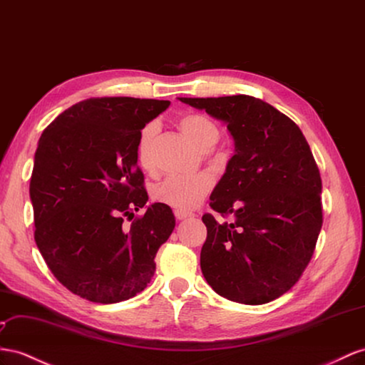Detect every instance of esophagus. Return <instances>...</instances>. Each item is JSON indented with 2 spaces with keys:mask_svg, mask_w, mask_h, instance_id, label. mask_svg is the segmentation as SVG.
I'll return each mask as SVG.
<instances>
[{
  "mask_svg": "<svg viewBox=\"0 0 365 365\" xmlns=\"http://www.w3.org/2000/svg\"><path fill=\"white\" fill-rule=\"evenodd\" d=\"M174 216H175L177 220H185V219H188V217H194V214H192V212H188V211L175 210V211H174Z\"/></svg>",
  "mask_w": 365,
  "mask_h": 365,
  "instance_id": "34e87169",
  "label": "esophagus"
}]
</instances>
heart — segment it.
I'll return each mask as SVG.
<instances>
[{
    "instance_id": "heart-1",
    "label": "heart",
    "mask_w": 365,
    "mask_h": 365,
    "mask_svg": "<svg viewBox=\"0 0 365 365\" xmlns=\"http://www.w3.org/2000/svg\"><path fill=\"white\" fill-rule=\"evenodd\" d=\"M179 128L185 138L197 148L199 151L210 149L219 138V129L210 118L200 114H185L179 120ZM155 134V125L148 123L140 130L137 140V160L143 170L149 171L151 163V143ZM212 188V179L210 174H191V175H170L158 183L153 191V199L168 207L190 211L197 207L205 195Z\"/></svg>"
}]
</instances>
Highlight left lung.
Masks as SVG:
<instances>
[{
	"label": "left lung",
	"mask_w": 365,
	"mask_h": 365,
	"mask_svg": "<svg viewBox=\"0 0 365 365\" xmlns=\"http://www.w3.org/2000/svg\"><path fill=\"white\" fill-rule=\"evenodd\" d=\"M222 120L235 155L203 214L200 268L217 294L260 305L292 288L312 260L322 227V182L302 130L282 112L250 96L179 98Z\"/></svg>",
	"instance_id": "left-lung-1"
}]
</instances>
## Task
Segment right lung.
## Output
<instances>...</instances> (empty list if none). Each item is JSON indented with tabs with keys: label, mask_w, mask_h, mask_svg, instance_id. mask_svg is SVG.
<instances>
[{
	"label": "right lung",
	"mask_w": 365,
	"mask_h": 365,
	"mask_svg": "<svg viewBox=\"0 0 365 365\" xmlns=\"http://www.w3.org/2000/svg\"><path fill=\"white\" fill-rule=\"evenodd\" d=\"M168 100L101 97L71 106L43 130L34 158L35 242L52 274L91 302L143 292L175 227L170 207L148 202L137 140ZM133 220L129 227L124 219Z\"/></svg>",
	"instance_id": "obj_1"
}]
</instances>
